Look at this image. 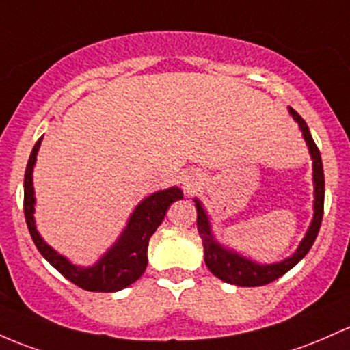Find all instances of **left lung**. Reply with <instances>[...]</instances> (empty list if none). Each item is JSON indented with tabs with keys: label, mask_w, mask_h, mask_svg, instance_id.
<instances>
[{
	"label": "left lung",
	"mask_w": 350,
	"mask_h": 350,
	"mask_svg": "<svg viewBox=\"0 0 350 350\" xmlns=\"http://www.w3.org/2000/svg\"><path fill=\"white\" fill-rule=\"evenodd\" d=\"M289 113L293 114L294 121L297 122L301 128L302 136H304L307 146H309L310 157H312V178H314V217L310 222L309 229H307L304 239L299 244L297 251L287 259L281 260L275 264H257L254 260L247 259V257L237 254L231 249L222 247L221 244L214 239L213 232H211V222L207 217V213L198 199H194L196 209H198V231L204 245V262L207 269L213 272L216 278L221 281L234 284V286L241 287H256V286H266V284L275 281L281 275L291 271L299 260L304 257L309 249L312 247L314 241H316L319 229H321L322 216H324V167H322L321 152H319L316 143H314L312 136H310L309 128H307L306 121L299 116L297 113L289 107Z\"/></svg>",
	"instance_id": "obj_1"
}]
</instances>
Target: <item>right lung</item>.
I'll list each match as a JSON object with an SVG mask.
<instances>
[{"label":"right lung","mask_w":350,"mask_h":350,"mask_svg":"<svg viewBox=\"0 0 350 350\" xmlns=\"http://www.w3.org/2000/svg\"><path fill=\"white\" fill-rule=\"evenodd\" d=\"M41 139L34 144L31 156L25 171V217L28 224L33 243L36 244L41 256L64 275L68 281L76 284L84 291L91 293H116L136 282L144 274L148 266V244L152 234L159 228L166 216L167 207L174 201L183 199V191L179 187L157 191L148 196L144 201L137 204L129 217L128 226L113 247L94 266L79 267L71 264L64 256L57 254L51 245H48L36 231L34 224V187H33V167L36 163L38 149Z\"/></svg>","instance_id":"obj_1"}]
</instances>
